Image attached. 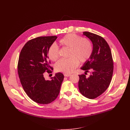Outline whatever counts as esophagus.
Returning a JSON list of instances; mask_svg holds the SVG:
<instances>
[{
  "label": "esophagus",
  "mask_w": 130,
  "mask_h": 130,
  "mask_svg": "<svg viewBox=\"0 0 130 130\" xmlns=\"http://www.w3.org/2000/svg\"><path fill=\"white\" fill-rule=\"evenodd\" d=\"M70 76H71V74H64V76L65 77H69Z\"/></svg>",
  "instance_id": "34e87169"
}]
</instances>
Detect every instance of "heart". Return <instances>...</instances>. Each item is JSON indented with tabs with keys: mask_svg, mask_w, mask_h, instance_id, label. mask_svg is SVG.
Wrapping results in <instances>:
<instances>
[{
	"mask_svg": "<svg viewBox=\"0 0 130 130\" xmlns=\"http://www.w3.org/2000/svg\"><path fill=\"white\" fill-rule=\"evenodd\" d=\"M59 45L69 49L67 59H60L55 64V69L58 72L65 73L73 72L78 66L79 61L85 63L91 57L93 47L90 40L83 38L74 34H67L59 41ZM49 58L56 61L58 58L59 50L56 45H52L47 52Z\"/></svg>",
	"mask_w": 130,
	"mask_h": 130,
	"instance_id": "obj_1",
	"label": "heart"
}]
</instances>
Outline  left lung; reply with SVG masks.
<instances>
[{"label":"left lung","instance_id":"left-lung-1","mask_svg":"<svg viewBox=\"0 0 130 130\" xmlns=\"http://www.w3.org/2000/svg\"><path fill=\"white\" fill-rule=\"evenodd\" d=\"M83 35L90 39L93 50L90 59L80 67L85 73L90 71L91 74L88 77L85 75H78V88L84 96L94 99L103 93L110 85L113 61L110 48L103 37L88 31L83 32Z\"/></svg>","mask_w":130,"mask_h":130}]
</instances>
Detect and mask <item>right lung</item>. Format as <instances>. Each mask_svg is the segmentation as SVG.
Returning a JSON list of instances; mask_svg holds the SVG:
<instances>
[{"label":"right lung","instance_id":"1","mask_svg":"<svg viewBox=\"0 0 130 130\" xmlns=\"http://www.w3.org/2000/svg\"><path fill=\"white\" fill-rule=\"evenodd\" d=\"M56 36L38 37L27 42L20 52L18 73L20 83L27 95L34 102L47 104L55 100L64 79L62 73L55 74L46 80L44 73L52 72L47 52L57 39Z\"/></svg>","mask_w":130,"mask_h":130}]
</instances>
